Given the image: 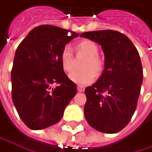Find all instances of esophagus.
I'll use <instances>...</instances> for the list:
<instances>
[{
	"mask_svg": "<svg viewBox=\"0 0 152 152\" xmlns=\"http://www.w3.org/2000/svg\"><path fill=\"white\" fill-rule=\"evenodd\" d=\"M77 90L80 91V92H83V91L84 90V87L82 86V85H78V86H77Z\"/></svg>",
	"mask_w": 152,
	"mask_h": 152,
	"instance_id": "1",
	"label": "esophagus"
}]
</instances>
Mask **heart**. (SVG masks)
I'll use <instances>...</instances> for the list:
<instances>
[{"label":"heart","mask_w":152,"mask_h":152,"mask_svg":"<svg viewBox=\"0 0 152 152\" xmlns=\"http://www.w3.org/2000/svg\"><path fill=\"white\" fill-rule=\"evenodd\" d=\"M77 49L80 52L84 53L88 58L84 62V68L81 70L72 71L69 77V79L79 85H87L91 83L96 76V73H100L104 69V63L103 60L97 56L98 55V46L96 42L90 40H84L78 43ZM61 64L65 71H71L73 69L72 63V51L69 45L64 46L61 52Z\"/></svg>","instance_id":"obj_1"}]
</instances>
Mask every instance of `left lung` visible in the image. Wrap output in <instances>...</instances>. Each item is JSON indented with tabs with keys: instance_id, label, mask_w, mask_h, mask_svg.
Masks as SVG:
<instances>
[{
	"instance_id": "1",
	"label": "left lung",
	"mask_w": 152,
	"mask_h": 152,
	"mask_svg": "<svg viewBox=\"0 0 152 152\" xmlns=\"http://www.w3.org/2000/svg\"><path fill=\"white\" fill-rule=\"evenodd\" d=\"M97 42L104 53V69L98 80L85 89L84 116L90 126L113 134L131 121L143 83V68L137 49L125 35L97 30L80 35Z\"/></svg>"
}]
</instances>
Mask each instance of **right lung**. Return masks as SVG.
<instances>
[{
  "label": "right lung",
  "mask_w": 152,
  "mask_h": 152,
  "mask_svg": "<svg viewBox=\"0 0 152 152\" xmlns=\"http://www.w3.org/2000/svg\"><path fill=\"white\" fill-rule=\"evenodd\" d=\"M78 35L56 26H38L15 51L12 99L21 119L31 130L58 123L76 94V85L64 73L60 56L63 47ZM56 83L58 86L53 88Z\"/></svg>",
  "instance_id": "obj_1"
}]
</instances>
